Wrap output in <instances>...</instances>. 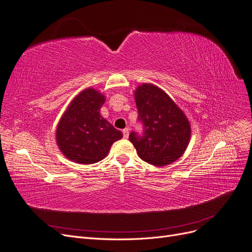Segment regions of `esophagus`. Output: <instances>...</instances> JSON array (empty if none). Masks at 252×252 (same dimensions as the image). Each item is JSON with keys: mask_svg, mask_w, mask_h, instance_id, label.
I'll return each instance as SVG.
<instances>
[{"mask_svg": "<svg viewBox=\"0 0 252 252\" xmlns=\"http://www.w3.org/2000/svg\"><path fill=\"white\" fill-rule=\"evenodd\" d=\"M123 135H124L125 139L128 138V136H129V129H128V128L123 129Z\"/></svg>", "mask_w": 252, "mask_h": 252, "instance_id": "esophagus-1", "label": "esophagus"}]
</instances>
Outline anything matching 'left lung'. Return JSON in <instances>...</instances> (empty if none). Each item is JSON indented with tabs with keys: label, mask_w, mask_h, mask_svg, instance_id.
<instances>
[{
	"label": "left lung",
	"mask_w": 252,
	"mask_h": 252,
	"mask_svg": "<svg viewBox=\"0 0 252 252\" xmlns=\"http://www.w3.org/2000/svg\"><path fill=\"white\" fill-rule=\"evenodd\" d=\"M134 100L144 135H129L143 161L158 167L169 165L186 151L191 136L189 120L163 89L150 83L135 88Z\"/></svg>",
	"instance_id": "left-lung-1"
}]
</instances>
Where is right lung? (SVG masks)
<instances>
[{
    "instance_id": "obj_1",
    "label": "right lung",
    "mask_w": 252,
    "mask_h": 252,
    "mask_svg": "<svg viewBox=\"0 0 252 252\" xmlns=\"http://www.w3.org/2000/svg\"><path fill=\"white\" fill-rule=\"evenodd\" d=\"M105 95L86 88L74 96L61 117L56 141L61 152L78 164H94L107 157L111 145L123 134L101 116Z\"/></svg>"
}]
</instances>
